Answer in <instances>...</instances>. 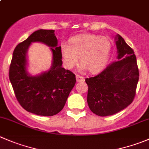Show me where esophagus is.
<instances>
[{"label": "esophagus", "instance_id": "esophagus-1", "mask_svg": "<svg viewBox=\"0 0 149 149\" xmlns=\"http://www.w3.org/2000/svg\"><path fill=\"white\" fill-rule=\"evenodd\" d=\"M76 81H77V82H81L84 81V79L79 75H76Z\"/></svg>", "mask_w": 149, "mask_h": 149}]
</instances>
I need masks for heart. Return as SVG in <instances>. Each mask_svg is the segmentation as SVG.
Masks as SVG:
<instances>
[{
	"instance_id": "b5f03b06",
	"label": "heart",
	"mask_w": 149,
	"mask_h": 149,
	"mask_svg": "<svg viewBox=\"0 0 149 149\" xmlns=\"http://www.w3.org/2000/svg\"><path fill=\"white\" fill-rule=\"evenodd\" d=\"M111 43L109 38L93 34L79 35L70 38V44L64 42L61 45L63 63L67 68L72 69L79 63L80 69H89L92 73L102 70L109 60Z\"/></svg>"
}]
</instances>
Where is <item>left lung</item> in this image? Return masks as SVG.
<instances>
[{
	"label": "left lung",
	"mask_w": 149,
	"mask_h": 149,
	"mask_svg": "<svg viewBox=\"0 0 149 149\" xmlns=\"http://www.w3.org/2000/svg\"><path fill=\"white\" fill-rule=\"evenodd\" d=\"M115 40L117 60L97 76L85 79L88 85V105L92 112L100 116L113 115L130 105L139 79L134 51L119 34Z\"/></svg>",
	"instance_id": "8db88e82"
}]
</instances>
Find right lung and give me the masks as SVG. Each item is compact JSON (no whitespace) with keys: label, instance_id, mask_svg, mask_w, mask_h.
Wrapping results in <instances>:
<instances>
[{"label":"right lung","instance_id":"1","mask_svg":"<svg viewBox=\"0 0 149 149\" xmlns=\"http://www.w3.org/2000/svg\"><path fill=\"white\" fill-rule=\"evenodd\" d=\"M41 42L50 47L53 63L50 69L37 76L27 71L26 53L30 44ZM54 30H36L14 49L9 68V80L16 97L26 111L36 115L52 116L63 110L76 76L62 67L61 47L57 46Z\"/></svg>","mask_w":149,"mask_h":149}]
</instances>
